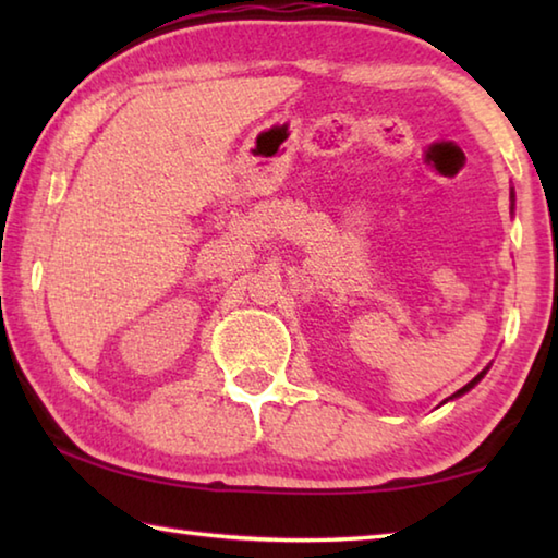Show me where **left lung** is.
I'll use <instances>...</instances> for the list:
<instances>
[{"label":"left lung","mask_w":558,"mask_h":558,"mask_svg":"<svg viewBox=\"0 0 558 558\" xmlns=\"http://www.w3.org/2000/svg\"><path fill=\"white\" fill-rule=\"evenodd\" d=\"M485 374H487V369H485V372H480V374L475 376V379H472V381H470L468 386H462V389H460V391H456V393H452V396H460V393H465V391H470V389H472V386H475V384H477L480 379H483V376H485Z\"/></svg>","instance_id":"1"}]
</instances>
